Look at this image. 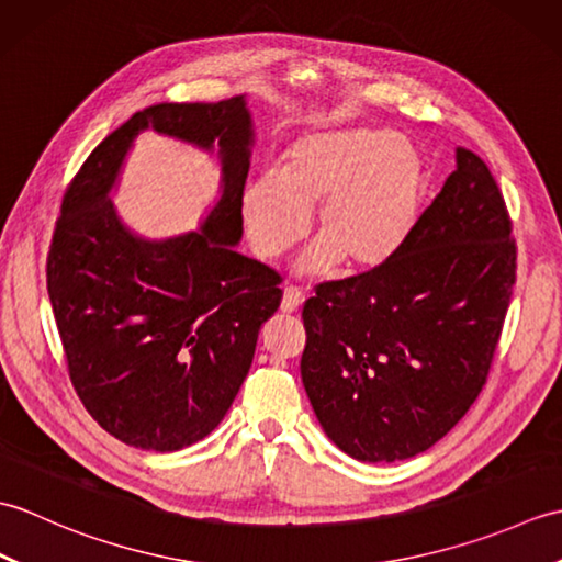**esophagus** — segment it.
I'll list each match as a JSON object with an SVG mask.
<instances>
[{
  "label": "esophagus",
  "instance_id": "34e87169",
  "mask_svg": "<svg viewBox=\"0 0 562 562\" xmlns=\"http://www.w3.org/2000/svg\"><path fill=\"white\" fill-rule=\"evenodd\" d=\"M302 304H304V294L300 290L288 288L282 292V304H280L282 314H296L302 308Z\"/></svg>",
  "mask_w": 562,
  "mask_h": 562
}]
</instances>
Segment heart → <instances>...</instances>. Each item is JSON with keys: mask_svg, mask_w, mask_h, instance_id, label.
Returning <instances> with one entry per match:
<instances>
[{"mask_svg": "<svg viewBox=\"0 0 562 562\" xmlns=\"http://www.w3.org/2000/svg\"><path fill=\"white\" fill-rule=\"evenodd\" d=\"M425 159L405 135L386 127L306 133L282 151L280 176L250 178L241 222L262 260H278L302 241L316 212L321 241L296 272L321 278L336 266L374 272L396 258L420 220Z\"/></svg>", "mask_w": 562, "mask_h": 562, "instance_id": "b5f03b06", "label": "heart"}]
</instances>
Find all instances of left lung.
Masks as SVG:
<instances>
[{
	"instance_id": "8db88e82",
	"label": "left lung",
	"mask_w": 562,
	"mask_h": 562,
	"mask_svg": "<svg viewBox=\"0 0 562 562\" xmlns=\"http://www.w3.org/2000/svg\"><path fill=\"white\" fill-rule=\"evenodd\" d=\"M471 149L389 266L304 304L302 381L328 439L367 463L427 451L469 413L503 330L517 250Z\"/></svg>"
}]
</instances>
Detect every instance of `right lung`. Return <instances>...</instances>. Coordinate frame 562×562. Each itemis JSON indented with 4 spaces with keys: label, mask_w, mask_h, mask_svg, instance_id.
<instances>
[{
    "label": "right lung",
    "mask_w": 562,
    "mask_h": 562,
    "mask_svg": "<svg viewBox=\"0 0 562 562\" xmlns=\"http://www.w3.org/2000/svg\"><path fill=\"white\" fill-rule=\"evenodd\" d=\"M147 128L218 149L221 195L195 233L149 239L112 205ZM254 145L246 97L149 105L89 154L63 200L47 294L69 379L93 420L130 447L178 451L207 437L244 384L260 326L278 312V274L236 250Z\"/></svg>",
    "instance_id": "1"
}]
</instances>
